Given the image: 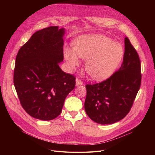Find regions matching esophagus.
Returning a JSON list of instances; mask_svg holds the SVG:
<instances>
[{
  "label": "esophagus",
  "mask_w": 155,
  "mask_h": 155,
  "mask_svg": "<svg viewBox=\"0 0 155 155\" xmlns=\"http://www.w3.org/2000/svg\"><path fill=\"white\" fill-rule=\"evenodd\" d=\"M83 84V82L81 80H80L79 78H77L76 79V86H78V85H81Z\"/></svg>",
  "instance_id": "1"
}]
</instances>
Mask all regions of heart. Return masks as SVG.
<instances>
[{
	"label": "heart",
	"instance_id": "heart-1",
	"mask_svg": "<svg viewBox=\"0 0 155 155\" xmlns=\"http://www.w3.org/2000/svg\"><path fill=\"white\" fill-rule=\"evenodd\" d=\"M123 47L103 35H83L78 38L74 50L66 48L64 56L74 69L80 64L78 57L87 59L86 69L93 78L103 80L111 75L122 59Z\"/></svg>",
	"mask_w": 155,
	"mask_h": 155
}]
</instances>
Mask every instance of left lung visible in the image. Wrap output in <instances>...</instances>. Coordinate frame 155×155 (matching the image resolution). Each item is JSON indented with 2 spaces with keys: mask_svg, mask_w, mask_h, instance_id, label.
I'll use <instances>...</instances> for the list:
<instances>
[{
  "mask_svg": "<svg viewBox=\"0 0 155 155\" xmlns=\"http://www.w3.org/2000/svg\"><path fill=\"white\" fill-rule=\"evenodd\" d=\"M124 46L123 62L117 71L100 83L86 84V113L101 124H113L124 118L133 105L140 86L139 54L127 37Z\"/></svg>",
  "mask_w": 155,
  "mask_h": 155,
  "instance_id": "obj_1",
  "label": "left lung"
}]
</instances>
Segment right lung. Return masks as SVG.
<instances>
[{"mask_svg":"<svg viewBox=\"0 0 155 155\" xmlns=\"http://www.w3.org/2000/svg\"><path fill=\"white\" fill-rule=\"evenodd\" d=\"M63 28L50 26L35 32L19 50L13 83L20 102L31 117L49 121L62 111L65 97L74 89L75 77L65 73Z\"/></svg>","mask_w":155,"mask_h":155,"instance_id":"right-lung-1","label":"right lung"}]
</instances>
